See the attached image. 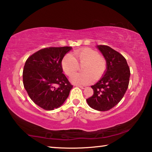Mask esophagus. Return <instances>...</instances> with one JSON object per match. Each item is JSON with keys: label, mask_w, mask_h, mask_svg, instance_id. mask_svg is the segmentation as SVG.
Instances as JSON below:
<instances>
[{"label": "esophagus", "mask_w": 152, "mask_h": 152, "mask_svg": "<svg viewBox=\"0 0 152 152\" xmlns=\"http://www.w3.org/2000/svg\"><path fill=\"white\" fill-rule=\"evenodd\" d=\"M79 88H82V89H84V88H86V86H78Z\"/></svg>", "instance_id": "1"}]
</instances>
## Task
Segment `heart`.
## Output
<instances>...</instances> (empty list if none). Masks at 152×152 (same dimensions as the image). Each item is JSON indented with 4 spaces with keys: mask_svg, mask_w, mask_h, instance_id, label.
<instances>
[{
    "mask_svg": "<svg viewBox=\"0 0 152 152\" xmlns=\"http://www.w3.org/2000/svg\"><path fill=\"white\" fill-rule=\"evenodd\" d=\"M73 55L66 54L61 60V68L67 76H71L82 66V73L75 74L70 80L76 85H87L98 80L104 75L107 70V60L93 49L85 48L75 50Z\"/></svg>",
    "mask_w": 152,
    "mask_h": 152,
    "instance_id": "b5f03b06",
    "label": "heart"
}]
</instances>
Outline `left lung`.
I'll return each instance as SVG.
<instances>
[{
  "label": "left lung",
  "instance_id": "8db88e82",
  "mask_svg": "<svg viewBox=\"0 0 152 152\" xmlns=\"http://www.w3.org/2000/svg\"><path fill=\"white\" fill-rule=\"evenodd\" d=\"M97 48L107 60V70L100 80L91 86L94 94L86 99L92 109L99 111L111 109L121 101L128 88L130 70L126 59L109 46Z\"/></svg>",
  "mask_w": 152,
  "mask_h": 152
}]
</instances>
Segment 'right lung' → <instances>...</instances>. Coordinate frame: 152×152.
<instances>
[{
	"label": "right lung",
	"mask_w": 152,
	"mask_h": 152,
	"mask_svg": "<svg viewBox=\"0 0 152 152\" xmlns=\"http://www.w3.org/2000/svg\"><path fill=\"white\" fill-rule=\"evenodd\" d=\"M71 47L43 48L25 62L23 81L30 99L42 109L51 110L66 101L73 86L62 73L61 60Z\"/></svg>",
	"instance_id": "obj_1"
}]
</instances>
